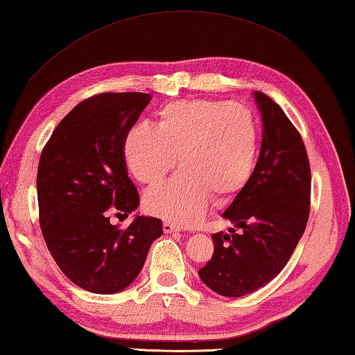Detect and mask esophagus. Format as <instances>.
I'll return each mask as SVG.
<instances>
[{"label": "esophagus", "mask_w": 355, "mask_h": 355, "mask_svg": "<svg viewBox=\"0 0 355 355\" xmlns=\"http://www.w3.org/2000/svg\"><path fill=\"white\" fill-rule=\"evenodd\" d=\"M163 230H164V233H173V232H180V227L172 224V222H169V220H166L163 224Z\"/></svg>", "instance_id": "obj_1"}]
</instances>
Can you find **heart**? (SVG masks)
I'll list each match as a JSON object with an SVG mask.
<instances>
[{"instance_id":"b5f03b06","label":"heart","mask_w":355,"mask_h":355,"mask_svg":"<svg viewBox=\"0 0 355 355\" xmlns=\"http://www.w3.org/2000/svg\"><path fill=\"white\" fill-rule=\"evenodd\" d=\"M258 152L255 119L230 101L178 100L163 106L158 125L141 122L123 142L130 172L141 183L155 184L177 163L182 171L148 189L150 213L194 225L202 219L209 196L224 202L249 182Z\"/></svg>"}]
</instances>
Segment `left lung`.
Returning a JSON list of instances; mask_svg holds the SVG:
<instances>
[{
	"label": "left lung",
	"instance_id": "1",
	"mask_svg": "<svg viewBox=\"0 0 355 355\" xmlns=\"http://www.w3.org/2000/svg\"><path fill=\"white\" fill-rule=\"evenodd\" d=\"M254 98L263 127L260 155L249 182L222 213L233 227L211 236L214 254L199 271L203 284L225 297L269 284L290 260L310 213L302 137L274 100L257 91Z\"/></svg>",
	"mask_w": 355,
	"mask_h": 355
}]
</instances>
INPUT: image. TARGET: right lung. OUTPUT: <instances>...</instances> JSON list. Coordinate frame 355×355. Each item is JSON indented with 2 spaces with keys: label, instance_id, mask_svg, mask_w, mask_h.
<instances>
[{
  "label": "right lung",
  "instance_id": "1",
  "mask_svg": "<svg viewBox=\"0 0 355 355\" xmlns=\"http://www.w3.org/2000/svg\"><path fill=\"white\" fill-rule=\"evenodd\" d=\"M152 97L100 94L65 116L42 150L37 169L40 228L61 271L83 290L114 294L133 284L163 222L136 214L127 230L112 209L139 207L128 178L123 142ZM119 213V214H120Z\"/></svg>",
  "mask_w": 355,
  "mask_h": 355
}]
</instances>
